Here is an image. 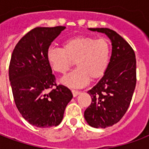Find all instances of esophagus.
Segmentation results:
<instances>
[{
    "label": "esophagus",
    "mask_w": 149,
    "mask_h": 149,
    "mask_svg": "<svg viewBox=\"0 0 149 149\" xmlns=\"http://www.w3.org/2000/svg\"><path fill=\"white\" fill-rule=\"evenodd\" d=\"M72 95H73V97H77L78 95L81 93L79 91H76V90H72Z\"/></svg>",
    "instance_id": "obj_1"
}]
</instances>
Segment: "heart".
Wrapping results in <instances>:
<instances>
[{"label": "heart", "instance_id": "b5f03b06", "mask_svg": "<svg viewBox=\"0 0 149 149\" xmlns=\"http://www.w3.org/2000/svg\"><path fill=\"white\" fill-rule=\"evenodd\" d=\"M111 46L105 38L91 36L70 37L63 42V49L51 47L47 51V61L56 72L65 74L73 66L77 68L61 80L66 86L80 88L92 80L103 77L109 68Z\"/></svg>", "mask_w": 149, "mask_h": 149}]
</instances>
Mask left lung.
Returning a JSON list of instances; mask_svg holds the SVG:
<instances>
[{
	"label": "left lung",
	"instance_id": "8db88e82",
	"mask_svg": "<svg viewBox=\"0 0 149 149\" xmlns=\"http://www.w3.org/2000/svg\"><path fill=\"white\" fill-rule=\"evenodd\" d=\"M104 33L112 43V55L104 77L88 93L92 103L84 111L85 120L93 128L112 126L128 110L136 83V61L133 49L115 31L107 28L88 29Z\"/></svg>",
	"mask_w": 149,
	"mask_h": 149
}]
</instances>
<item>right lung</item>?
I'll use <instances>...</instances> for the list:
<instances>
[{
	"mask_svg": "<svg viewBox=\"0 0 149 149\" xmlns=\"http://www.w3.org/2000/svg\"><path fill=\"white\" fill-rule=\"evenodd\" d=\"M65 27H37L15 46L8 74L16 106L29 124L49 128L61 124L65 109L72 98L64 85H56L47 61L49 45ZM56 88L49 93L47 89Z\"/></svg>",
	"mask_w": 149,
	"mask_h": 149,
	"instance_id": "1",
	"label": "right lung"
}]
</instances>
